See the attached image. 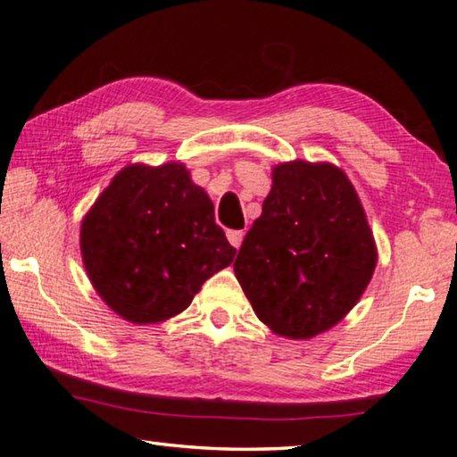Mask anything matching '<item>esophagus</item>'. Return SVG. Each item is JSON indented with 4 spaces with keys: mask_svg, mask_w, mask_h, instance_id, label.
<instances>
[{
    "mask_svg": "<svg viewBox=\"0 0 457 457\" xmlns=\"http://www.w3.org/2000/svg\"><path fill=\"white\" fill-rule=\"evenodd\" d=\"M228 240L234 248H240L242 240H244V229H229L228 231Z\"/></svg>",
    "mask_w": 457,
    "mask_h": 457,
    "instance_id": "esophagus-1",
    "label": "esophagus"
}]
</instances>
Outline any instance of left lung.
I'll use <instances>...</instances> for the list:
<instances>
[{
    "mask_svg": "<svg viewBox=\"0 0 457 457\" xmlns=\"http://www.w3.org/2000/svg\"><path fill=\"white\" fill-rule=\"evenodd\" d=\"M376 262L365 211L345 172L297 160L272 170L262 215L244 237L234 270L272 332L312 338L349 314Z\"/></svg>",
    "mask_w": 457,
    "mask_h": 457,
    "instance_id": "obj_1",
    "label": "left lung"
}]
</instances>
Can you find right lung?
Returning a JSON list of instances; mask_svg holds the SVG:
<instances>
[{"instance_id":"right-lung-1","label":"right lung","mask_w":457,"mask_h":457,"mask_svg":"<svg viewBox=\"0 0 457 457\" xmlns=\"http://www.w3.org/2000/svg\"><path fill=\"white\" fill-rule=\"evenodd\" d=\"M81 256L100 297L129 322L187 310L236 256L213 203L182 163L127 166L81 223Z\"/></svg>"}]
</instances>
